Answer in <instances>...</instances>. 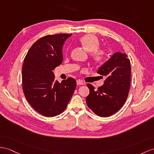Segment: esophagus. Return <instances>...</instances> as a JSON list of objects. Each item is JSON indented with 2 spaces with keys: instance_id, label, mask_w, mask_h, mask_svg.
I'll return each instance as SVG.
<instances>
[{
  "instance_id": "obj_1",
  "label": "esophagus",
  "mask_w": 154,
  "mask_h": 154,
  "mask_svg": "<svg viewBox=\"0 0 154 154\" xmlns=\"http://www.w3.org/2000/svg\"><path fill=\"white\" fill-rule=\"evenodd\" d=\"M76 84H77V85H84L85 82L80 80H76Z\"/></svg>"
}]
</instances>
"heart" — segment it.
Instances as JSON below:
<instances>
[{
    "label": "heart",
    "mask_w": 154,
    "mask_h": 154,
    "mask_svg": "<svg viewBox=\"0 0 154 154\" xmlns=\"http://www.w3.org/2000/svg\"><path fill=\"white\" fill-rule=\"evenodd\" d=\"M80 42L86 50L91 51V57L95 63H100L105 60L106 51L104 49L99 48V40L96 36L88 34L81 37Z\"/></svg>",
    "instance_id": "heart-1"
}]
</instances>
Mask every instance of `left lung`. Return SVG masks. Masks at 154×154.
Returning <instances> with one entry per match:
<instances>
[{
  "mask_svg": "<svg viewBox=\"0 0 154 154\" xmlns=\"http://www.w3.org/2000/svg\"><path fill=\"white\" fill-rule=\"evenodd\" d=\"M97 73L106 76L102 86L96 90L88 84V107L100 117H108L123 106L129 92L131 68L125 54L116 52L101 66Z\"/></svg>",
  "mask_w": 154,
  "mask_h": 154,
  "instance_id": "obj_1",
  "label": "left lung"
}]
</instances>
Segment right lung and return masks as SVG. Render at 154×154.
Listing matches in <instances>:
<instances>
[{
	"mask_svg": "<svg viewBox=\"0 0 154 154\" xmlns=\"http://www.w3.org/2000/svg\"><path fill=\"white\" fill-rule=\"evenodd\" d=\"M72 34H57L42 37L32 44L22 66V84L26 99L46 117H54L65 110L76 87L68 78L61 83L55 81L53 72L63 60L62 48Z\"/></svg>",
	"mask_w": 154,
	"mask_h": 154,
	"instance_id": "obj_1",
	"label": "right lung"
}]
</instances>
